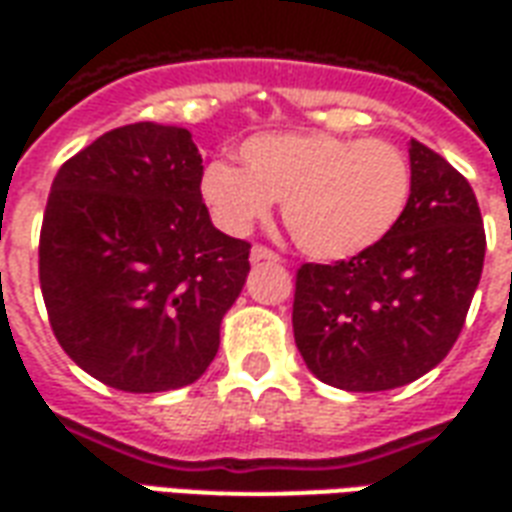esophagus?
I'll return each mask as SVG.
<instances>
[{
  "label": "esophagus",
  "instance_id": "obj_1",
  "mask_svg": "<svg viewBox=\"0 0 512 512\" xmlns=\"http://www.w3.org/2000/svg\"><path fill=\"white\" fill-rule=\"evenodd\" d=\"M263 260H266V263H282V257L276 255L274 249H268V246L257 244L255 249H252V263H263Z\"/></svg>",
  "mask_w": 512,
  "mask_h": 512
}]
</instances>
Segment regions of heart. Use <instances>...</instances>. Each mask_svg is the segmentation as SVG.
<instances>
[{
	"label": "heart",
	"mask_w": 512,
	"mask_h": 512,
	"mask_svg": "<svg viewBox=\"0 0 512 512\" xmlns=\"http://www.w3.org/2000/svg\"><path fill=\"white\" fill-rule=\"evenodd\" d=\"M244 170L211 162L200 192L219 225L244 236L282 200L290 238L314 260H350L391 236L412 200L410 157L380 138L298 130L255 135Z\"/></svg>",
	"instance_id": "heart-1"
}]
</instances>
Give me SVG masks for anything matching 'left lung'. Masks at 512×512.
<instances>
[{"label": "left lung", "instance_id": "obj_1", "mask_svg": "<svg viewBox=\"0 0 512 512\" xmlns=\"http://www.w3.org/2000/svg\"><path fill=\"white\" fill-rule=\"evenodd\" d=\"M412 200L391 236L295 271L293 333L314 377L342 391L401 388L431 372L467 320L486 257L469 181L412 140Z\"/></svg>", "mask_w": 512, "mask_h": 512}]
</instances>
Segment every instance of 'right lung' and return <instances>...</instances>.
<instances>
[{"label":"right lung","mask_w":512,"mask_h":512,"mask_svg":"<svg viewBox=\"0 0 512 512\" xmlns=\"http://www.w3.org/2000/svg\"><path fill=\"white\" fill-rule=\"evenodd\" d=\"M189 130L138 121L64 162L40 227V287L56 342L127 393L184 388L219 350L249 274V241L211 225Z\"/></svg>","instance_id":"1"}]
</instances>
